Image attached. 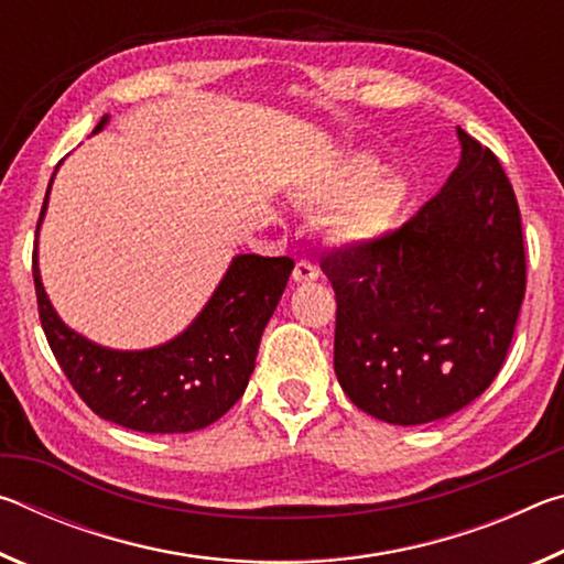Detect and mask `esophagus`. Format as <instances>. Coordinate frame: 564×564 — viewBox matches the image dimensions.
I'll return each mask as SVG.
<instances>
[{"label": "esophagus", "mask_w": 564, "mask_h": 564, "mask_svg": "<svg viewBox=\"0 0 564 564\" xmlns=\"http://www.w3.org/2000/svg\"><path fill=\"white\" fill-rule=\"evenodd\" d=\"M318 279H321L318 265H313L311 261H305V259L295 263V269H293V281L295 283H311V281H318Z\"/></svg>", "instance_id": "34e87169"}]
</instances>
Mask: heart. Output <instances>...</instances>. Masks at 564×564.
<instances>
[{
  "instance_id": "b5f03b06",
  "label": "heart",
  "mask_w": 564,
  "mask_h": 564,
  "mask_svg": "<svg viewBox=\"0 0 564 564\" xmlns=\"http://www.w3.org/2000/svg\"><path fill=\"white\" fill-rule=\"evenodd\" d=\"M378 159L360 154L350 159L328 188L333 198H348L338 208L336 228L350 243H373L393 231L413 198L410 181L400 174L383 176Z\"/></svg>"
}]
</instances>
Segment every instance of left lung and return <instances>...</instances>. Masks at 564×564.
Masks as SVG:
<instances>
[{
  "label": "left lung",
  "mask_w": 564,
  "mask_h": 564,
  "mask_svg": "<svg viewBox=\"0 0 564 564\" xmlns=\"http://www.w3.org/2000/svg\"><path fill=\"white\" fill-rule=\"evenodd\" d=\"M460 164L395 231L330 253L333 368L362 413L423 425L482 395L524 299L518 198L498 156L457 127Z\"/></svg>",
  "instance_id": "left-lung-1"
}]
</instances>
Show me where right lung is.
<instances>
[{
    "label": "right lung",
    "mask_w": 564,
    "mask_h": 564,
    "mask_svg": "<svg viewBox=\"0 0 564 564\" xmlns=\"http://www.w3.org/2000/svg\"><path fill=\"white\" fill-rule=\"evenodd\" d=\"M107 121L109 117H104L94 133ZM291 271L289 256H236L204 311L184 333L156 348L113 350L79 336L56 316L42 285L36 243L32 256L40 321L64 376L99 417L139 433L202 431L243 395L263 328Z\"/></svg>",
    "instance_id": "right-lung-1"
}]
</instances>
